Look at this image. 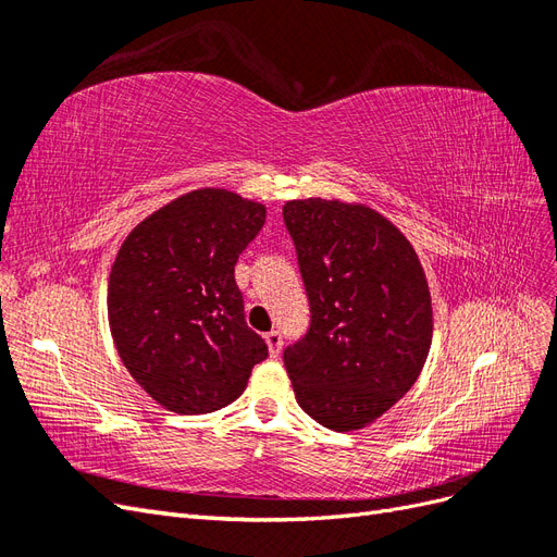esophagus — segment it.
<instances>
[{"mask_svg": "<svg viewBox=\"0 0 557 557\" xmlns=\"http://www.w3.org/2000/svg\"><path fill=\"white\" fill-rule=\"evenodd\" d=\"M264 342H267V348H269V356L272 358H278L281 356V348H283V336L278 330H272L264 334Z\"/></svg>", "mask_w": 557, "mask_h": 557, "instance_id": "1", "label": "esophagus"}]
</instances>
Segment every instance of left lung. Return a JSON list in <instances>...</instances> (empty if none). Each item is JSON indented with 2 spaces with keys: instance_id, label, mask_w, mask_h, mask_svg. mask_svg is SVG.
<instances>
[{
  "instance_id": "8db88e82",
  "label": "left lung",
  "mask_w": 557,
  "mask_h": 557,
  "mask_svg": "<svg viewBox=\"0 0 557 557\" xmlns=\"http://www.w3.org/2000/svg\"><path fill=\"white\" fill-rule=\"evenodd\" d=\"M311 325L283 350L297 404L315 423L352 432L411 391L432 344L423 267L404 234L364 205L285 201Z\"/></svg>"
}]
</instances>
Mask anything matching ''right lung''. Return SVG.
<instances>
[{"label": "right lung", "instance_id": "right-lung-1", "mask_svg": "<svg viewBox=\"0 0 557 557\" xmlns=\"http://www.w3.org/2000/svg\"><path fill=\"white\" fill-rule=\"evenodd\" d=\"M267 209L221 188L181 195L134 227L109 276V325L132 379L164 409L227 407L269 352L234 281Z\"/></svg>", "mask_w": 557, "mask_h": 557}]
</instances>
